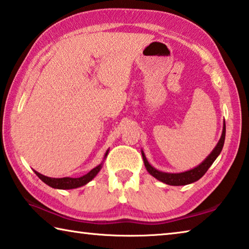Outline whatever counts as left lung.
<instances>
[{
    "label": "left lung",
    "mask_w": 249,
    "mask_h": 249,
    "mask_svg": "<svg viewBox=\"0 0 249 249\" xmlns=\"http://www.w3.org/2000/svg\"><path fill=\"white\" fill-rule=\"evenodd\" d=\"M225 130L226 128H225V121H224V124H223L222 136L220 138V141H218L217 145L215 146V148L212 150V153H211L208 157L205 158L204 161H202L197 167L193 168L191 170L180 172V174H168V172H162L155 169V168L148 162V160H147L144 151L142 150V160H144L147 171H148L151 176L155 177L157 180L169 185H185V184L196 182V181H197L204 176L205 172L208 171V169L211 167V165L214 162V160H215L217 158V156L221 154L223 146H224Z\"/></svg>",
    "instance_id": "left-lung-1"
}]
</instances>
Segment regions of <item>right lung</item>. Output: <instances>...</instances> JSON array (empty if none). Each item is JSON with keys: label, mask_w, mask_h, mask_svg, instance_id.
<instances>
[{"label": "right lung", "mask_w": 249, "mask_h": 249, "mask_svg": "<svg viewBox=\"0 0 249 249\" xmlns=\"http://www.w3.org/2000/svg\"><path fill=\"white\" fill-rule=\"evenodd\" d=\"M107 154H108V150L105 153L104 159L107 156ZM102 163H100L99 166H96L91 171L88 172L87 175L80 177V178H70V177H66V178H50V177H46L37 171H35V174L38 176V178L43 181V182L48 184L49 187L54 188V189H61V190H69V189H75V188L82 187V185L90 182V181L93 179L94 177L98 175V172L101 170V168H102Z\"/></svg>", "instance_id": "obj_1"}]
</instances>
